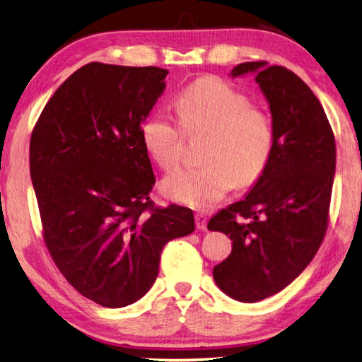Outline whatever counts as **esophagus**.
<instances>
[{"label": "esophagus", "mask_w": 362, "mask_h": 362, "mask_svg": "<svg viewBox=\"0 0 362 362\" xmlns=\"http://www.w3.org/2000/svg\"><path fill=\"white\" fill-rule=\"evenodd\" d=\"M206 216H204L203 213H197L195 214V223H197V228L199 230H206Z\"/></svg>", "instance_id": "obj_1"}]
</instances>
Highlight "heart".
I'll return each instance as SVG.
<instances>
[{
    "mask_svg": "<svg viewBox=\"0 0 362 362\" xmlns=\"http://www.w3.org/2000/svg\"><path fill=\"white\" fill-rule=\"evenodd\" d=\"M187 134L209 132L200 168L180 170L160 181V192L184 206L206 209L236 184L250 186L264 172L276 134L269 115L249 98L217 78L189 85L175 100ZM143 146L158 165L172 172L181 162L182 131L165 113H156L140 127Z\"/></svg>",
    "mask_w": 362,
    "mask_h": 362,
    "instance_id": "1",
    "label": "heart"
}]
</instances>
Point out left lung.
Segmentation results:
<instances>
[{
  "label": "left lung",
  "instance_id": "1",
  "mask_svg": "<svg viewBox=\"0 0 362 362\" xmlns=\"http://www.w3.org/2000/svg\"><path fill=\"white\" fill-rule=\"evenodd\" d=\"M249 74L268 100L274 149L247 195L208 223V230L233 241L213 277L225 295L241 303L276 295L308 268L328 227L336 172L334 135L310 88L266 61L238 64L230 77Z\"/></svg>",
  "mask_w": 362,
  "mask_h": 362
}]
</instances>
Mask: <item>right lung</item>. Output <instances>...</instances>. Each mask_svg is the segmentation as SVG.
Wrapping results in <instances>:
<instances>
[{
    "label": "right lung",
    "mask_w": 362,
    "mask_h": 362,
    "mask_svg": "<svg viewBox=\"0 0 362 362\" xmlns=\"http://www.w3.org/2000/svg\"><path fill=\"white\" fill-rule=\"evenodd\" d=\"M168 71L90 63L47 102L30 172L53 262L80 295L124 308L153 287L160 252L195 228L192 209L156 208L140 127Z\"/></svg>",
    "instance_id": "right-lung-1"
}]
</instances>
